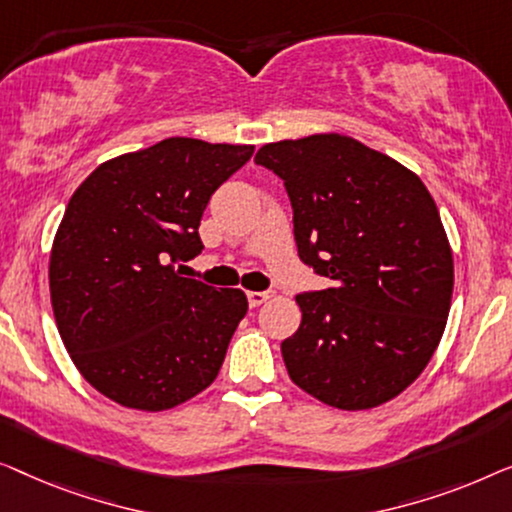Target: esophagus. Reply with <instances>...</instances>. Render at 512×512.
I'll return each instance as SVG.
<instances>
[{
    "label": "esophagus",
    "mask_w": 512,
    "mask_h": 512,
    "mask_svg": "<svg viewBox=\"0 0 512 512\" xmlns=\"http://www.w3.org/2000/svg\"><path fill=\"white\" fill-rule=\"evenodd\" d=\"M269 297H271V292H248V304L257 308V306H262Z\"/></svg>",
    "instance_id": "esophagus-1"
}]
</instances>
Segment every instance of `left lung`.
Listing matches in <instances>:
<instances>
[{
  "label": "left lung",
  "mask_w": 512,
  "mask_h": 512,
  "mask_svg": "<svg viewBox=\"0 0 512 512\" xmlns=\"http://www.w3.org/2000/svg\"><path fill=\"white\" fill-rule=\"evenodd\" d=\"M255 162L285 185L299 259L331 280L297 294L301 325L280 343L287 373L334 408L394 399L429 364L450 313L452 250L429 190L341 134L266 143Z\"/></svg>",
  "instance_id": "1"
}]
</instances>
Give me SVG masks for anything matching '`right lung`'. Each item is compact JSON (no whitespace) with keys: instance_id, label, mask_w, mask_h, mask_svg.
Listing matches in <instances>:
<instances>
[{"instance_id":"right-lung-1","label":"right lung","mask_w":512,"mask_h":512,"mask_svg":"<svg viewBox=\"0 0 512 512\" xmlns=\"http://www.w3.org/2000/svg\"><path fill=\"white\" fill-rule=\"evenodd\" d=\"M255 146L171 136L104 162L69 199L50 253L62 343L88 383L139 410L206 390L248 311L241 290L183 278L208 199Z\"/></svg>"}]
</instances>
